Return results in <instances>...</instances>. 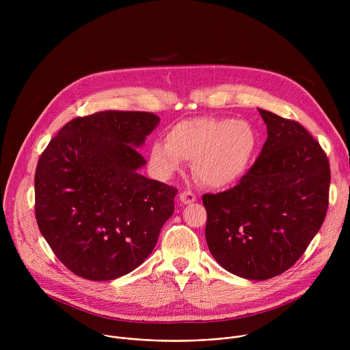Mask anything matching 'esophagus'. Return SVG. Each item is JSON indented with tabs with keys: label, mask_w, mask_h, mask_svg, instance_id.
Returning <instances> with one entry per match:
<instances>
[{
	"label": "esophagus",
	"mask_w": 350,
	"mask_h": 350,
	"mask_svg": "<svg viewBox=\"0 0 350 350\" xmlns=\"http://www.w3.org/2000/svg\"><path fill=\"white\" fill-rule=\"evenodd\" d=\"M180 201L184 204V205H189L192 202L196 201V196L195 193H192L191 191H184L180 193Z\"/></svg>",
	"instance_id": "34e87169"
}]
</instances>
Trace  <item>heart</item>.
Instances as JSON below:
<instances>
[{"label": "heart", "mask_w": 350, "mask_h": 350, "mask_svg": "<svg viewBox=\"0 0 350 350\" xmlns=\"http://www.w3.org/2000/svg\"><path fill=\"white\" fill-rule=\"evenodd\" d=\"M256 133L245 120L195 118L174 124L166 142H154L151 162L162 174L177 172L184 159L193 161V173L204 185L224 188L246 173L256 149Z\"/></svg>", "instance_id": "heart-1"}]
</instances>
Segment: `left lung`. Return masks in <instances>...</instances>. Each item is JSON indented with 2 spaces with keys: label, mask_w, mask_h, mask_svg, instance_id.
I'll list each match as a JSON object with an SVG mask.
<instances>
[{
  "label": "left lung",
  "mask_w": 350,
  "mask_h": 350,
  "mask_svg": "<svg viewBox=\"0 0 350 350\" xmlns=\"http://www.w3.org/2000/svg\"><path fill=\"white\" fill-rule=\"evenodd\" d=\"M267 139L254 166L224 192L205 193L206 242L216 262L246 280L282 274L301 258L328 209L329 162L295 120L259 109Z\"/></svg>",
  "instance_id": "8db88e82"
}]
</instances>
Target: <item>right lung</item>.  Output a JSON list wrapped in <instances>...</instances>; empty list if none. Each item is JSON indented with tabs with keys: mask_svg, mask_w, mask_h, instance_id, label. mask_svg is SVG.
<instances>
[{
	"mask_svg": "<svg viewBox=\"0 0 350 350\" xmlns=\"http://www.w3.org/2000/svg\"><path fill=\"white\" fill-rule=\"evenodd\" d=\"M159 120L130 111L76 118L41 154L34 176L37 224L76 275L115 280L154 251L177 189L138 173L146 161L137 148Z\"/></svg>",
	"mask_w": 350,
	"mask_h": 350,
	"instance_id": "1",
	"label": "right lung"
}]
</instances>
